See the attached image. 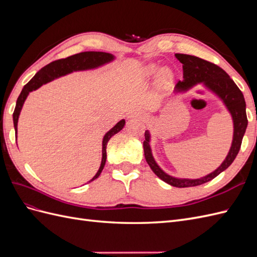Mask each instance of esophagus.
Masks as SVG:
<instances>
[{"mask_svg": "<svg viewBox=\"0 0 257 257\" xmlns=\"http://www.w3.org/2000/svg\"><path fill=\"white\" fill-rule=\"evenodd\" d=\"M134 118H139V119H145L146 118V115L144 114V113H142V112H134V113H132L131 115H130V119H134Z\"/></svg>", "mask_w": 257, "mask_h": 257, "instance_id": "1", "label": "esophagus"}]
</instances>
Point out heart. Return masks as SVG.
I'll return each mask as SVG.
<instances>
[{
  "instance_id": "1",
  "label": "heart",
  "mask_w": 257,
  "mask_h": 257,
  "mask_svg": "<svg viewBox=\"0 0 257 257\" xmlns=\"http://www.w3.org/2000/svg\"><path fill=\"white\" fill-rule=\"evenodd\" d=\"M158 72H159V67H158L157 65L151 64V65H149V66H147L146 73H147L148 76H154V75L158 74ZM161 78H162L163 80H167V79L169 78V76H168V74H166V73H163L162 76H161Z\"/></svg>"
}]
</instances>
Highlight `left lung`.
<instances>
[{
	"instance_id": "8db88e82",
	"label": "left lung",
	"mask_w": 257,
	"mask_h": 257,
	"mask_svg": "<svg viewBox=\"0 0 257 257\" xmlns=\"http://www.w3.org/2000/svg\"><path fill=\"white\" fill-rule=\"evenodd\" d=\"M175 56L181 62L183 67V80L178 81L176 85V91H186L194 87L195 84L203 82L207 88L213 91L223 100V103L227 107L228 111L232 116V121H234V137H232L231 147L226 159L224 160L221 166L216 168L214 172L199 179H178L163 172L152 157L149 144V132H145V158L150 168L152 169V172L160 179H162L163 181L173 186H176V188H189V186L200 185L212 180V179L224 172L234 162L240 150L241 143H242V138L245 133L247 126V118L245 112V100L242 92L240 91L237 84L224 69L211 63V62L200 59L198 57L190 56V54L176 53Z\"/></svg>"
}]
</instances>
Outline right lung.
I'll list each match as a JSON object with an SVG mask.
<instances>
[{
  "mask_svg": "<svg viewBox=\"0 0 257 257\" xmlns=\"http://www.w3.org/2000/svg\"><path fill=\"white\" fill-rule=\"evenodd\" d=\"M112 60H113V56L110 53L102 52V51H85V52L74 54V56L67 57L65 59L56 60L46 66H44L41 71H38L33 78L31 79L25 85V87H23L20 95L17 99L16 107H15V110L13 113L14 126H15V131H16V133H17V123H18V118H19V114L21 111V108H22L23 103H25V100H26L27 96L29 95L30 92L38 89L44 83H47L53 79L59 78V77H61V76H64L66 74L76 72V71H84V69L95 68L97 66L108 63V62H110ZM124 124H125V120L119 121L109 132H107V134L104 136L102 163H100L98 172L96 173V175L94 177L91 179L90 181L95 180V179L100 175V173H102V170H103V168L105 166V163H106L107 144L114 134H116L118 132H120L123 128Z\"/></svg>",
  "mask_w": 257,
  "mask_h": 257,
  "instance_id": "right-lung-1",
  "label": "right lung"
}]
</instances>
